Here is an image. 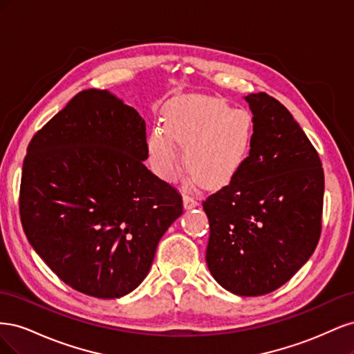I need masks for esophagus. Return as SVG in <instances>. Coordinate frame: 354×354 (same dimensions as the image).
I'll use <instances>...</instances> for the list:
<instances>
[{
    "instance_id": "1",
    "label": "esophagus",
    "mask_w": 354,
    "mask_h": 354,
    "mask_svg": "<svg viewBox=\"0 0 354 354\" xmlns=\"http://www.w3.org/2000/svg\"><path fill=\"white\" fill-rule=\"evenodd\" d=\"M183 205H185V208H187V209L195 208V207L198 205V199L194 198V196H190V195H185V196H183Z\"/></svg>"
}]
</instances>
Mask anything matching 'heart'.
<instances>
[{
    "label": "heart",
    "instance_id": "b5f03b06",
    "mask_svg": "<svg viewBox=\"0 0 354 354\" xmlns=\"http://www.w3.org/2000/svg\"><path fill=\"white\" fill-rule=\"evenodd\" d=\"M252 138L251 116L230 109L216 99H192L168 109L165 128H156L149 142L156 173L173 180L180 171L178 147L186 146L185 160L190 173L203 185L229 181L248 156Z\"/></svg>",
    "mask_w": 354,
    "mask_h": 354
}]
</instances>
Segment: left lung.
Instances as JSON below:
<instances>
[{
  "instance_id": "1",
  "label": "left lung",
  "mask_w": 354,
  "mask_h": 354,
  "mask_svg": "<svg viewBox=\"0 0 354 354\" xmlns=\"http://www.w3.org/2000/svg\"><path fill=\"white\" fill-rule=\"evenodd\" d=\"M245 99L254 115L250 155L202 207L212 277L233 294L257 297L286 283L313 254L325 177L315 146L279 100L267 93Z\"/></svg>"
}]
</instances>
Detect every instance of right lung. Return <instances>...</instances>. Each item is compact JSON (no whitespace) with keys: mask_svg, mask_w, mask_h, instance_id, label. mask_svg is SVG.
Returning <instances> with one entry per match:
<instances>
[{"mask_svg":"<svg viewBox=\"0 0 354 354\" xmlns=\"http://www.w3.org/2000/svg\"><path fill=\"white\" fill-rule=\"evenodd\" d=\"M146 122L106 90L80 91L35 133L19 212L34 250L60 279L95 298L143 282L183 201L143 164Z\"/></svg>","mask_w":354,"mask_h":354,"instance_id":"1","label":"right lung"}]
</instances>
